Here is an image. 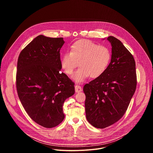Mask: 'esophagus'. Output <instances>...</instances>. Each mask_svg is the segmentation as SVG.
I'll use <instances>...</instances> for the list:
<instances>
[{
  "label": "esophagus",
  "instance_id": "34e87169",
  "mask_svg": "<svg viewBox=\"0 0 153 153\" xmlns=\"http://www.w3.org/2000/svg\"><path fill=\"white\" fill-rule=\"evenodd\" d=\"M75 91L76 93H79L81 92L82 91V87L80 85H76L75 86Z\"/></svg>",
  "mask_w": 153,
  "mask_h": 153
}]
</instances>
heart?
Listing matches in <instances>:
<instances>
[{
  "label": "heart",
  "instance_id": "1",
  "mask_svg": "<svg viewBox=\"0 0 153 153\" xmlns=\"http://www.w3.org/2000/svg\"><path fill=\"white\" fill-rule=\"evenodd\" d=\"M111 59V53L108 47L98 45L96 43L80 39L70 47V53L63 54L61 66L68 75H72L78 66L73 79L77 82H82L89 76L96 79L102 76L107 69Z\"/></svg>",
  "mask_w": 153,
  "mask_h": 153
}]
</instances>
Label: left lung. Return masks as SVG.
Instances as JSON below:
<instances>
[{
    "label": "left lung",
    "mask_w": 153,
    "mask_h": 153,
    "mask_svg": "<svg viewBox=\"0 0 153 153\" xmlns=\"http://www.w3.org/2000/svg\"><path fill=\"white\" fill-rule=\"evenodd\" d=\"M112 55L105 73L83 86L87 120L105 128L125 114L137 85L136 63L133 55L117 38L110 36Z\"/></svg>",
    "instance_id": "1"
}]
</instances>
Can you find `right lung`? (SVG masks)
Here are the masks:
<instances>
[{
    "mask_svg": "<svg viewBox=\"0 0 153 153\" xmlns=\"http://www.w3.org/2000/svg\"><path fill=\"white\" fill-rule=\"evenodd\" d=\"M64 43L63 37L38 36L22 50L17 60L19 98L31 119L45 128L63 120V103L75 93L74 83L60 71Z\"/></svg>",
    "mask_w": 153,
    "mask_h": 153,
    "instance_id": "obj_1",
    "label": "right lung"
}]
</instances>
